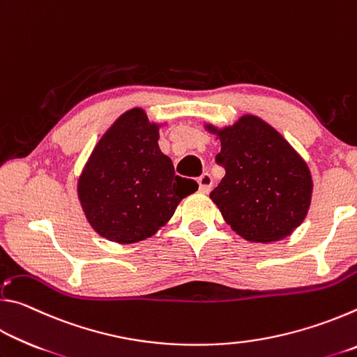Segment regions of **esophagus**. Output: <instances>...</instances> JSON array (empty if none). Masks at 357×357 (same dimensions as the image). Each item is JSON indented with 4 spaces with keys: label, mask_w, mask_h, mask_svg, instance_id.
<instances>
[{
    "label": "esophagus",
    "mask_w": 357,
    "mask_h": 357,
    "mask_svg": "<svg viewBox=\"0 0 357 357\" xmlns=\"http://www.w3.org/2000/svg\"><path fill=\"white\" fill-rule=\"evenodd\" d=\"M198 185H200V192L208 193L213 187V176L209 173H203L200 178H198Z\"/></svg>",
    "instance_id": "obj_1"
}]
</instances>
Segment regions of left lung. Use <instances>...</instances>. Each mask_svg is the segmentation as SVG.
<instances>
[{"label": "left lung", "mask_w": 357, "mask_h": 357, "mask_svg": "<svg viewBox=\"0 0 357 357\" xmlns=\"http://www.w3.org/2000/svg\"><path fill=\"white\" fill-rule=\"evenodd\" d=\"M217 165L225 176L211 192L223 219L244 239L273 243L304 220L312 178L304 160L279 132L255 116H243L219 132Z\"/></svg>", "instance_id": "8db88e82"}]
</instances>
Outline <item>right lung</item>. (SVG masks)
<instances>
[{
    "instance_id": "obj_1",
    "label": "right lung",
    "mask_w": 357,
    "mask_h": 357,
    "mask_svg": "<svg viewBox=\"0 0 357 357\" xmlns=\"http://www.w3.org/2000/svg\"><path fill=\"white\" fill-rule=\"evenodd\" d=\"M157 140V126L142 108H134L94 148L78 181V197L100 236L121 244L153 236L178 203L198 189L193 179L174 174Z\"/></svg>"
}]
</instances>
